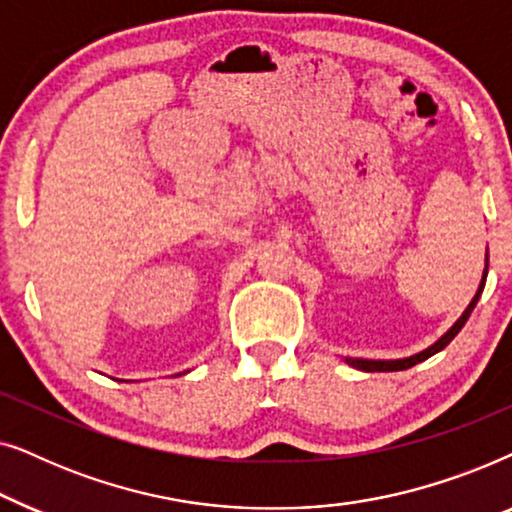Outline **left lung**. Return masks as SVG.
<instances>
[{
	"mask_svg": "<svg viewBox=\"0 0 512 512\" xmlns=\"http://www.w3.org/2000/svg\"><path fill=\"white\" fill-rule=\"evenodd\" d=\"M487 261H489V254H487ZM487 270H489V265H485V275H482V282H480V289H478V293H475V298L471 300V305L466 307L464 310V314H461V317L457 319V324H454L450 331H447L443 338H440L438 342H433V345L429 347V349H424V352H419V354H415V356H410V359H398V361H368V359H347V363L349 366H354V368H359V370H366V373H391V370H408V368H412L415 366V363H419V361H426L429 359V356H433V354H438L440 349H445L447 345H450V342L454 340V335H457L461 328H464V324L468 321V317H471V312H473V307L478 305V298H480V293H482V289H485V277H487Z\"/></svg>",
	"mask_w": 512,
	"mask_h": 512,
	"instance_id": "1",
	"label": "left lung"
}]
</instances>
